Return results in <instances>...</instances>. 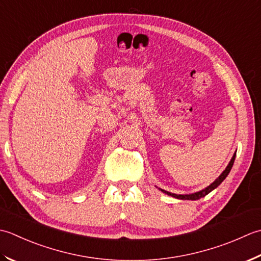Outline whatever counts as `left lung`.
Wrapping results in <instances>:
<instances>
[{"mask_svg": "<svg viewBox=\"0 0 261 261\" xmlns=\"http://www.w3.org/2000/svg\"><path fill=\"white\" fill-rule=\"evenodd\" d=\"M234 160H236V153H234V155H233V158L231 159V161H230V163H228V166L226 167V169L224 170V171L222 172V174L220 175V177L217 178V179L215 180V181L213 182L212 185H210L208 187L203 189L201 191H198V193L190 194V195H175V194L169 193V191L163 190V189H161V191H163L164 194H167V195H169V196H172V197L178 198V199H191V200H196V199H199V198H201V197H205V196H206L207 194H210L212 190H214V189L217 187V186H220V185L222 184L223 180H224V179L227 177V174L230 173L231 169H232V167H233V163H234Z\"/></svg>", "mask_w": 261, "mask_h": 261, "instance_id": "1", "label": "left lung"}]
</instances>
